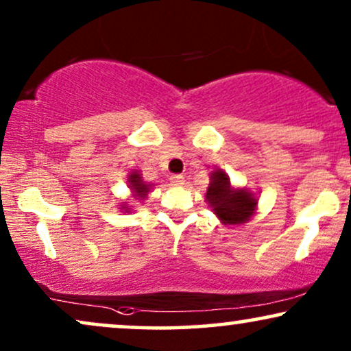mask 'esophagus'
<instances>
[{
  "label": "esophagus",
  "instance_id": "34e87169",
  "mask_svg": "<svg viewBox=\"0 0 351 351\" xmlns=\"http://www.w3.org/2000/svg\"><path fill=\"white\" fill-rule=\"evenodd\" d=\"M170 181L173 186H181V184H184V176L183 175H171Z\"/></svg>",
  "mask_w": 351,
  "mask_h": 351
}]
</instances>
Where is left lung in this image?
<instances>
[{"instance_id": "obj_1", "label": "left lung", "mask_w": 351, "mask_h": 351, "mask_svg": "<svg viewBox=\"0 0 351 351\" xmlns=\"http://www.w3.org/2000/svg\"><path fill=\"white\" fill-rule=\"evenodd\" d=\"M210 184L207 189V201L220 220L225 223L238 225L252 215L256 199L245 189H232L230 178L221 170L212 173Z\"/></svg>"}]
</instances>
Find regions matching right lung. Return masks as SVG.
Returning a JSON list of instances; mask_svg holds the SVG:
<instances>
[{
  "mask_svg": "<svg viewBox=\"0 0 351 351\" xmlns=\"http://www.w3.org/2000/svg\"><path fill=\"white\" fill-rule=\"evenodd\" d=\"M130 188L132 189V193H134V197L137 199H144L145 196H147L149 193V184H145L143 181V176L139 175L137 171H132L130 175Z\"/></svg>",
  "mask_w": 351,
  "mask_h": 351,
  "instance_id": "right-lung-1",
  "label": "right lung"
}]
</instances>
